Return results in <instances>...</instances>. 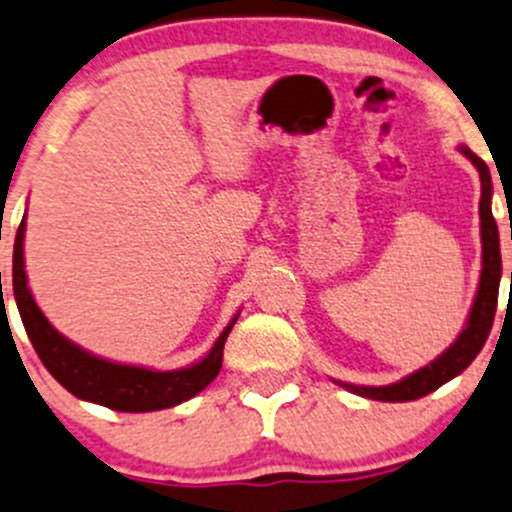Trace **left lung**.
Returning <instances> with one entry per match:
<instances>
[{"mask_svg":"<svg viewBox=\"0 0 512 512\" xmlns=\"http://www.w3.org/2000/svg\"><path fill=\"white\" fill-rule=\"evenodd\" d=\"M461 154L471 159V164L476 166L478 174H481V203H478V211H481V240H483V270H481V284H478L476 301H473V309L469 316V324H466L461 336L456 338L454 346L446 348V353H441L434 363H429L427 368H419L417 373L407 375L405 380L395 385H383V387H358V385H343L348 390L355 392L360 397H368V400H380V402H410L419 400V397L429 395L437 387L449 383L451 378H456L459 373H464L471 365V360L481 353L483 343H486L488 333H491L493 319H496V306H498V284H500V240H498V225L491 211V171H488L486 161L471 152L469 147H459Z\"/></svg>","mask_w":512,"mask_h":512,"instance_id":"obj_1","label":"left lung"}]
</instances>
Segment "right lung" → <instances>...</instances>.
<instances>
[{
  "instance_id": "right-lung-1",
  "label": "right lung",
  "mask_w": 512,
  "mask_h": 512,
  "mask_svg": "<svg viewBox=\"0 0 512 512\" xmlns=\"http://www.w3.org/2000/svg\"><path fill=\"white\" fill-rule=\"evenodd\" d=\"M14 299L19 306L21 321H24L29 341L34 343V351L39 353L41 363L46 365L48 373L58 380L68 392L80 400L95 402V405L110 407L117 412H152L164 410V407L181 405L191 400L193 395L213 383L215 375L223 365V346L238 316L225 326L220 333L211 353L201 363L191 365L184 370H159L137 368V365H120L110 360L95 358L85 353L75 343L63 338L51 324L31 297L26 287L24 272V220L16 230L14 240Z\"/></svg>"
}]
</instances>
